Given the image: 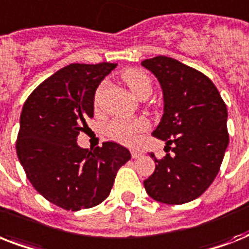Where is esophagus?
I'll list each match as a JSON object with an SVG mask.
<instances>
[{"label":"esophagus","instance_id":"obj_1","mask_svg":"<svg viewBox=\"0 0 249 249\" xmlns=\"http://www.w3.org/2000/svg\"><path fill=\"white\" fill-rule=\"evenodd\" d=\"M130 154H132L133 159H138V158H141V156L143 155V152L141 151V150H136V148H133L132 151H130Z\"/></svg>","mask_w":249,"mask_h":249}]
</instances>
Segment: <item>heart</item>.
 Listing matches in <instances>:
<instances>
[{
	"label": "heart",
	"instance_id": "obj_1",
	"mask_svg": "<svg viewBox=\"0 0 249 249\" xmlns=\"http://www.w3.org/2000/svg\"><path fill=\"white\" fill-rule=\"evenodd\" d=\"M124 83L132 90L137 97H148L152 91V81L150 76L141 68H126L121 75ZM103 85L99 86L98 94L102 90ZM150 128V124L146 119L137 117V119H125L117 117L113 119L107 126V133L111 138L117 142L125 144L136 143L142 133Z\"/></svg>",
	"mask_w": 249,
	"mask_h": 249
}]
</instances>
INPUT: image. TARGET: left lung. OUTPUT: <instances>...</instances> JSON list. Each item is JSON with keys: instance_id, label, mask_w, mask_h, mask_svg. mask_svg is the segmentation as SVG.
<instances>
[{"instance_id": "1", "label": "left lung", "mask_w": 249, "mask_h": 249, "mask_svg": "<svg viewBox=\"0 0 249 249\" xmlns=\"http://www.w3.org/2000/svg\"><path fill=\"white\" fill-rule=\"evenodd\" d=\"M141 64L158 77L164 94V115L152 136L172 151L155 160L144 189L156 201L183 204L212 185L229 144L228 108L209 77L169 56Z\"/></svg>"}]
</instances>
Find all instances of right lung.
Returning a JSON list of instances; mask_svg holds the SVG:
<instances>
[{"instance_id": "obj_1", "label": "right lung", "mask_w": 249, "mask_h": 249, "mask_svg": "<svg viewBox=\"0 0 249 249\" xmlns=\"http://www.w3.org/2000/svg\"><path fill=\"white\" fill-rule=\"evenodd\" d=\"M115 63H72L42 81L20 115L17 154L27 178L42 196L67 211L101 204L117 170L130 159L128 148L105 142L90 151L77 137L94 116V94Z\"/></svg>"}]
</instances>
